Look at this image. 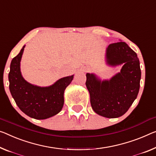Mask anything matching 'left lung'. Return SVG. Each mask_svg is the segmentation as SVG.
Returning a JSON list of instances; mask_svg holds the SVG:
<instances>
[{"instance_id": "8db88e82", "label": "left lung", "mask_w": 156, "mask_h": 156, "mask_svg": "<svg viewBox=\"0 0 156 156\" xmlns=\"http://www.w3.org/2000/svg\"><path fill=\"white\" fill-rule=\"evenodd\" d=\"M105 61L109 66H122L121 71L103 80L95 74L86 73V86L93 111L106 118H118L126 113L138 95L140 61L135 52L122 41L109 45Z\"/></svg>"}]
</instances>
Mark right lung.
<instances>
[{
  "label": "right lung",
  "mask_w": 156,
  "mask_h": 156,
  "mask_svg": "<svg viewBox=\"0 0 156 156\" xmlns=\"http://www.w3.org/2000/svg\"><path fill=\"white\" fill-rule=\"evenodd\" d=\"M26 45L12 60L9 88L16 104L27 116L35 119H46L61 111L64 104V91L73 81L74 75L57 80L54 84L41 87L28 83L21 73V60Z\"/></svg>",
  "instance_id": "1"
}]
</instances>
